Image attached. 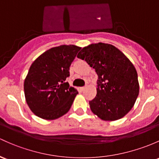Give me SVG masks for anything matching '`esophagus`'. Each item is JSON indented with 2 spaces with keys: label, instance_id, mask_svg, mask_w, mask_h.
<instances>
[{
  "label": "esophagus",
  "instance_id": "34e87169",
  "mask_svg": "<svg viewBox=\"0 0 159 159\" xmlns=\"http://www.w3.org/2000/svg\"><path fill=\"white\" fill-rule=\"evenodd\" d=\"M86 86H83V87H81V88H80V90H81L82 92H83V91H85V90H86Z\"/></svg>",
  "mask_w": 159,
  "mask_h": 159
}]
</instances>
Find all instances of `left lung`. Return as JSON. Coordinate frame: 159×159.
<instances>
[{
    "instance_id": "1",
    "label": "left lung",
    "mask_w": 159,
    "mask_h": 159,
    "mask_svg": "<svg viewBox=\"0 0 159 159\" xmlns=\"http://www.w3.org/2000/svg\"><path fill=\"white\" fill-rule=\"evenodd\" d=\"M95 70L98 76L96 97L89 102L93 113L102 120L122 118L134 107L139 93L137 72L134 64L110 44H91L77 54Z\"/></svg>"
}]
</instances>
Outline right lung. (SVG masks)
<instances>
[{
  "instance_id": "1",
  "label": "right lung",
  "mask_w": 159,
  "mask_h": 159,
  "mask_svg": "<svg viewBox=\"0 0 159 159\" xmlns=\"http://www.w3.org/2000/svg\"><path fill=\"white\" fill-rule=\"evenodd\" d=\"M81 48L63 45L52 48L34 61L24 80V93L30 110L45 120L67 113L78 92L70 87V66Z\"/></svg>"
}]
</instances>
